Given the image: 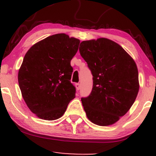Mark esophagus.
Here are the masks:
<instances>
[{"label":"esophagus","mask_w":156,"mask_h":156,"mask_svg":"<svg viewBox=\"0 0 156 156\" xmlns=\"http://www.w3.org/2000/svg\"><path fill=\"white\" fill-rule=\"evenodd\" d=\"M76 88L77 90H79L80 89V83H76Z\"/></svg>","instance_id":"esophagus-1"}]
</instances>
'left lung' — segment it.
Segmentation results:
<instances>
[{
    "label": "left lung",
    "mask_w": 156,
    "mask_h": 156,
    "mask_svg": "<svg viewBox=\"0 0 156 156\" xmlns=\"http://www.w3.org/2000/svg\"><path fill=\"white\" fill-rule=\"evenodd\" d=\"M80 55L93 76L91 94L81 98L88 119L94 124H114L129 111L139 89L137 66L130 55L106 38L83 41Z\"/></svg>",
    "instance_id": "obj_1"
}]
</instances>
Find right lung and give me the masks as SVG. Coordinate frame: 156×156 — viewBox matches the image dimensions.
<instances>
[{
	"mask_svg": "<svg viewBox=\"0 0 156 156\" xmlns=\"http://www.w3.org/2000/svg\"><path fill=\"white\" fill-rule=\"evenodd\" d=\"M79 43V39L57 34L37 42L25 55L18 72L19 87L27 106L40 119L62 117L76 97L70 61Z\"/></svg>",
	"mask_w": 156,
	"mask_h": 156,
	"instance_id": "right-lung-1",
	"label": "right lung"
}]
</instances>
